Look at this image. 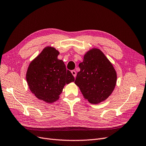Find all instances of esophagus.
Masks as SVG:
<instances>
[{
	"label": "esophagus",
	"mask_w": 146,
	"mask_h": 146,
	"mask_svg": "<svg viewBox=\"0 0 146 146\" xmlns=\"http://www.w3.org/2000/svg\"><path fill=\"white\" fill-rule=\"evenodd\" d=\"M72 74L73 75V76L75 78L76 76V71H75V70H72Z\"/></svg>",
	"instance_id": "34e87169"
}]
</instances>
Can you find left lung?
<instances>
[{
	"instance_id": "obj_1",
	"label": "left lung",
	"mask_w": 146,
	"mask_h": 146,
	"mask_svg": "<svg viewBox=\"0 0 146 146\" xmlns=\"http://www.w3.org/2000/svg\"><path fill=\"white\" fill-rule=\"evenodd\" d=\"M79 67L74 83L85 99L93 104L106 100L115 88L117 74L103 52L97 48L90 50Z\"/></svg>"
}]
</instances>
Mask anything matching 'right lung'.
I'll use <instances>...</instances> for the list:
<instances>
[{"label":"right lung","mask_w":146,"mask_h":146,"mask_svg":"<svg viewBox=\"0 0 146 146\" xmlns=\"http://www.w3.org/2000/svg\"><path fill=\"white\" fill-rule=\"evenodd\" d=\"M59 53L53 47L44 48L31 62L26 73L31 92L47 103L57 100L66 84L74 80L62 60L58 59Z\"/></svg>","instance_id":"right-lung-1"}]
</instances>
